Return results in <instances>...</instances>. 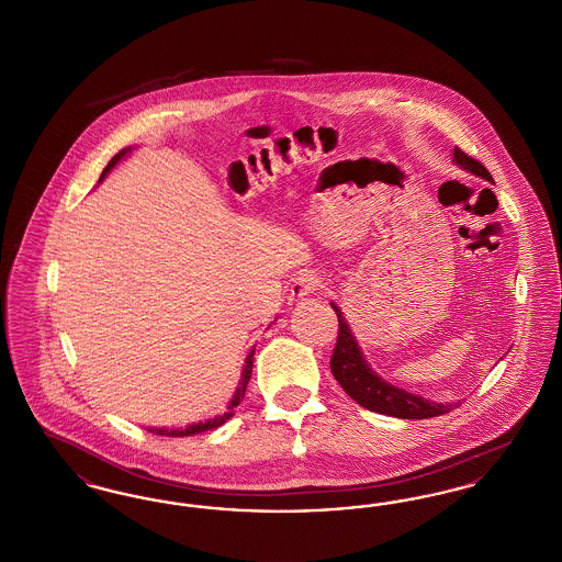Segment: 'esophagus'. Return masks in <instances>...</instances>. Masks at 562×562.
Instances as JSON below:
<instances>
[{"label": "esophagus", "instance_id": "1", "mask_svg": "<svg viewBox=\"0 0 562 562\" xmlns=\"http://www.w3.org/2000/svg\"><path fill=\"white\" fill-rule=\"evenodd\" d=\"M321 282V276H318L316 271H303V273H299V276L294 278L291 294H293V299H303V296L318 291Z\"/></svg>", "mask_w": 562, "mask_h": 562}]
</instances>
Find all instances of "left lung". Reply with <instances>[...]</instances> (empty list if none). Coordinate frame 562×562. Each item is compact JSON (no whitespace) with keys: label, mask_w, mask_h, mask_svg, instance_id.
Here are the masks:
<instances>
[{"label":"left lung","mask_w":562,"mask_h":562,"mask_svg":"<svg viewBox=\"0 0 562 562\" xmlns=\"http://www.w3.org/2000/svg\"><path fill=\"white\" fill-rule=\"evenodd\" d=\"M453 161L463 170H470L472 175L491 181V172L482 166L481 161L470 158L459 147H454ZM330 305L339 318L337 344L330 358V373L335 374V379L346 390L349 398H353L360 406L373 413L398 417V419H429V417L445 415L453 408L454 404L451 402L442 404V402L426 401L417 394H411L406 390L387 383L385 379L374 373L358 348V341L351 335V328L348 321L344 318V312L335 303Z\"/></svg>","instance_id":"left-lung-1"}]
</instances>
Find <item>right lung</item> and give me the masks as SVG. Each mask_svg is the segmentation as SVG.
<instances>
[{
    "instance_id": "add662e5",
    "label": "right lung",
    "mask_w": 562,
    "mask_h": 562,
    "mask_svg": "<svg viewBox=\"0 0 562 562\" xmlns=\"http://www.w3.org/2000/svg\"><path fill=\"white\" fill-rule=\"evenodd\" d=\"M131 151H133V147H126V149H122L120 154H115V156L109 160V164L105 166V170H103V175H101V179H99V181H103V179L108 177L109 170H111V168H113L117 161L122 160V158H126ZM252 356H255V349H250V353H248V358H246V362H244V369H241L240 374V385H238V390H236L234 398L229 401L227 413H223V415H216L214 419H209V422L191 424V426H186V428H149V431H151V434H158V436H175V438H179V436H193V434H202V431H209V429L223 426V424H225V422H227V419L234 415V408L240 404L241 398H244V394H246V385H248V381H250V373H252Z\"/></svg>"
}]
</instances>
